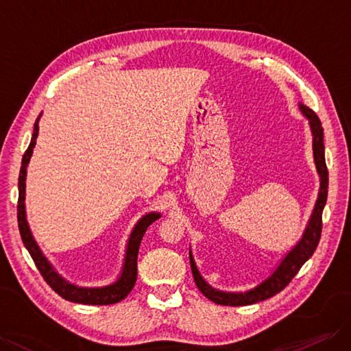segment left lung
Wrapping results in <instances>:
<instances>
[{
    "mask_svg": "<svg viewBox=\"0 0 351 351\" xmlns=\"http://www.w3.org/2000/svg\"><path fill=\"white\" fill-rule=\"evenodd\" d=\"M299 108L303 112V115L309 119V123H311V130L313 135L315 163H316V169H318V173L321 176L319 197L316 199L315 210L311 216L308 228L304 230V234L300 239V242L293 247L285 259H282L278 268L273 274H271V277H268L263 285H259L254 290H250L246 293H224L210 287L199 276L194 263V258H192V255H189L192 276H194L197 287L199 289L202 295L214 303L224 304V306H245V304H252V303L267 300L269 298L276 296L277 293H280L293 278H295L302 265L313 255L316 246L319 243L321 232H322V211L328 197V169L325 163L324 128H322L321 119L312 109H309L308 106H303L302 104L299 105Z\"/></svg>",
    "mask_w": 351,
    "mask_h": 351,
    "instance_id": "1",
    "label": "left lung"
}]
</instances>
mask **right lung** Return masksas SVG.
Listing matches in <instances>:
<instances>
[{"label": "right lung", "mask_w": 351, "mask_h": 351, "mask_svg": "<svg viewBox=\"0 0 351 351\" xmlns=\"http://www.w3.org/2000/svg\"><path fill=\"white\" fill-rule=\"evenodd\" d=\"M39 118L35 122V128H33L32 141L27 147V150L23 154V159H21V167H20V175H19V201H17V221H19V230L21 241H23L26 250L29 251L35 265L38 267L39 273L42 274L43 280L48 282L51 289L58 293V295L74 303H83V304H114L125 299L130 291L134 289L135 280H137V256L143 236L149 226L160 217L159 213H150L144 216L137 226H135L130 242L127 246V256H125V264L122 268V274L118 278L117 282L106 287H97V289H83L77 287L74 285H70L69 281H65L61 276L55 273L52 265L48 263V259L43 256L40 252L39 246L36 245L35 239L30 233V229L26 221V211H25V192H26V167L29 165L30 156L33 153V147L36 144V137L39 132Z\"/></svg>", "instance_id": "obj_1"}]
</instances>
